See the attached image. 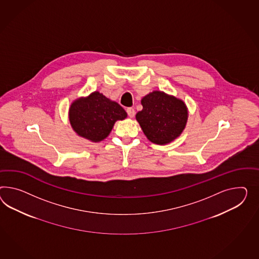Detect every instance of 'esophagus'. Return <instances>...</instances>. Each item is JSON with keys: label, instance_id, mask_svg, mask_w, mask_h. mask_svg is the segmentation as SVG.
<instances>
[{"label": "esophagus", "instance_id": "1", "mask_svg": "<svg viewBox=\"0 0 259 259\" xmlns=\"http://www.w3.org/2000/svg\"><path fill=\"white\" fill-rule=\"evenodd\" d=\"M126 113H127V115H128L130 117H133L134 114H135V111H134L133 108H127V109H126Z\"/></svg>", "mask_w": 259, "mask_h": 259}]
</instances>
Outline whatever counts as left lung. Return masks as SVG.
Segmentation results:
<instances>
[{"instance_id": "obj_1", "label": "left lung", "mask_w": 259, "mask_h": 259, "mask_svg": "<svg viewBox=\"0 0 259 259\" xmlns=\"http://www.w3.org/2000/svg\"><path fill=\"white\" fill-rule=\"evenodd\" d=\"M143 110L136 120L146 138L157 145H166L177 139L185 128L188 109L183 100L161 91H153L144 97Z\"/></svg>"}]
</instances>
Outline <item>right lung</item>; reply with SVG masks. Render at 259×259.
Here are the masks:
<instances>
[{"mask_svg": "<svg viewBox=\"0 0 259 259\" xmlns=\"http://www.w3.org/2000/svg\"><path fill=\"white\" fill-rule=\"evenodd\" d=\"M126 111L115 101L95 91L71 103L68 118L79 136L98 143L108 137L117 120L125 119Z\"/></svg>", "mask_w": 259, "mask_h": 259, "instance_id": "right-lung-1", "label": "right lung"}]
</instances>
